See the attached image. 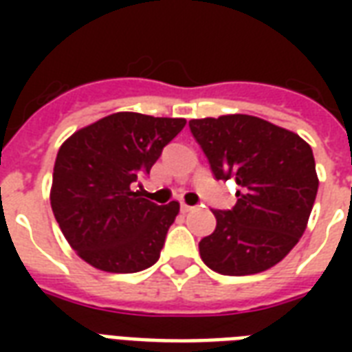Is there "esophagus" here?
<instances>
[{
    "label": "esophagus",
    "mask_w": 352,
    "mask_h": 352,
    "mask_svg": "<svg viewBox=\"0 0 352 352\" xmlns=\"http://www.w3.org/2000/svg\"><path fill=\"white\" fill-rule=\"evenodd\" d=\"M192 209H194V207L186 206V204H183V206H181V211H183V213H190Z\"/></svg>",
    "instance_id": "esophagus-1"
}]
</instances>
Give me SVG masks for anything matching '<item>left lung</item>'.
I'll use <instances>...</instances> for the list:
<instances>
[{
    "mask_svg": "<svg viewBox=\"0 0 352 352\" xmlns=\"http://www.w3.org/2000/svg\"><path fill=\"white\" fill-rule=\"evenodd\" d=\"M192 135L217 179L239 186L232 211H213L217 228L199 256L222 275H252L287 256L307 228L318 177L307 141L251 115L192 118Z\"/></svg>",
    "mask_w": 352,
    "mask_h": 352,
    "instance_id": "1",
    "label": "left lung"
}]
</instances>
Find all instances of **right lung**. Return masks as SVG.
<instances>
[{
	"mask_svg": "<svg viewBox=\"0 0 352 352\" xmlns=\"http://www.w3.org/2000/svg\"><path fill=\"white\" fill-rule=\"evenodd\" d=\"M184 124V118L122 111L62 143L50 206L67 243L87 264L107 273H135L160 258L179 201L156 206L131 184L151 171Z\"/></svg>",
	"mask_w": 352,
	"mask_h": 352,
	"instance_id": "obj_1",
	"label": "right lung"
}]
</instances>
